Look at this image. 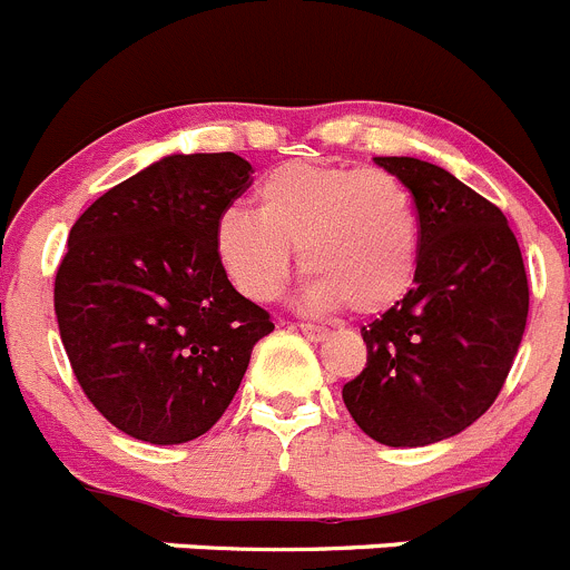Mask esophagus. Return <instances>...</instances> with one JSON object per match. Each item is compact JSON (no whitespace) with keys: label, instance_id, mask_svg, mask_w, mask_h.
I'll list each match as a JSON object with an SVG mask.
<instances>
[{"label":"esophagus","instance_id":"obj_1","mask_svg":"<svg viewBox=\"0 0 570 570\" xmlns=\"http://www.w3.org/2000/svg\"><path fill=\"white\" fill-rule=\"evenodd\" d=\"M297 328H301V332L306 334V337H309V340H315V343H317V340H326L328 337V328L312 326V323H301V326H297Z\"/></svg>","mask_w":570,"mask_h":570}]
</instances>
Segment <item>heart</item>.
<instances>
[{
	"label": "heart",
	"mask_w": 570,
	"mask_h": 570,
	"mask_svg": "<svg viewBox=\"0 0 570 570\" xmlns=\"http://www.w3.org/2000/svg\"><path fill=\"white\" fill-rule=\"evenodd\" d=\"M258 213L230 207L213 247L230 284L249 301H273L301 249L306 303L368 317L411 292L419 264V213L411 190L382 168L292 159L255 190Z\"/></svg>",
	"instance_id": "b5f03b06"
}]
</instances>
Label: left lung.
Here are the masks:
<instances>
[{"label": "left lung", "mask_w": 570, "mask_h": 570, "mask_svg": "<svg viewBox=\"0 0 570 570\" xmlns=\"http://www.w3.org/2000/svg\"><path fill=\"white\" fill-rule=\"evenodd\" d=\"M419 213L416 284L363 326L368 363L343 385L365 435L424 446L461 433L492 407L529 317L523 255L501 207L413 157H376Z\"/></svg>", "instance_id": "8db88e82"}]
</instances>
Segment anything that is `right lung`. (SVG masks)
Returning a JSON list of instances; mask_svg holds the SVG:
<instances>
[{
	"instance_id": "1",
	"label": "right lung",
	"mask_w": 570,
	"mask_h": 570,
	"mask_svg": "<svg viewBox=\"0 0 570 570\" xmlns=\"http://www.w3.org/2000/svg\"><path fill=\"white\" fill-rule=\"evenodd\" d=\"M233 151L171 154L95 199L69 230L56 317L106 422L185 444L219 422L273 317L233 289L213 230L249 188Z\"/></svg>"
}]
</instances>
